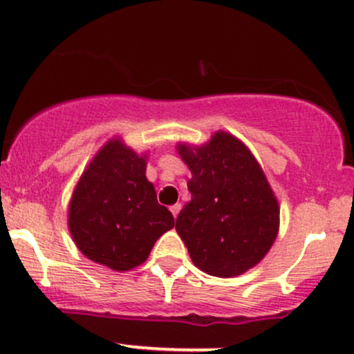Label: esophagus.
I'll return each mask as SVG.
<instances>
[{"instance_id":"obj_1","label":"esophagus","mask_w":354,"mask_h":354,"mask_svg":"<svg viewBox=\"0 0 354 354\" xmlns=\"http://www.w3.org/2000/svg\"><path fill=\"white\" fill-rule=\"evenodd\" d=\"M169 209H171L173 216H174V218H178V214H180V211H181V205H180V203H176V205H173L171 208H169Z\"/></svg>"}]
</instances>
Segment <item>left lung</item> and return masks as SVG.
<instances>
[{"label": "left lung", "mask_w": 354, "mask_h": 354, "mask_svg": "<svg viewBox=\"0 0 354 354\" xmlns=\"http://www.w3.org/2000/svg\"><path fill=\"white\" fill-rule=\"evenodd\" d=\"M191 169V201L176 231L193 263L218 278H231L258 265L276 234L279 209L265 173L241 141L218 131L203 148L180 145Z\"/></svg>", "instance_id": "obj_1"}]
</instances>
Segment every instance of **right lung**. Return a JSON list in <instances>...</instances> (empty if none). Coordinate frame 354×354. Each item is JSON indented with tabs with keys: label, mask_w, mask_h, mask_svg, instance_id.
<instances>
[{
	"label": "right lung",
	"mask_w": 354,
	"mask_h": 354,
	"mask_svg": "<svg viewBox=\"0 0 354 354\" xmlns=\"http://www.w3.org/2000/svg\"><path fill=\"white\" fill-rule=\"evenodd\" d=\"M146 161L120 140L109 141L83 173L70 203V231L91 261L126 271L146 261L174 226L146 180Z\"/></svg>",
	"instance_id": "right-lung-1"
}]
</instances>
